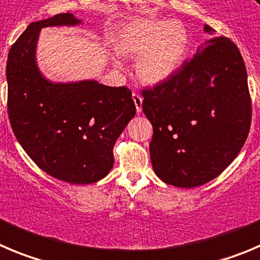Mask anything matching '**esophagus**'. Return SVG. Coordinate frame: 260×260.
I'll list each match as a JSON object with an SVG mask.
<instances>
[{"label":"esophagus","mask_w":260,"mask_h":260,"mask_svg":"<svg viewBox=\"0 0 260 260\" xmlns=\"http://www.w3.org/2000/svg\"><path fill=\"white\" fill-rule=\"evenodd\" d=\"M132 99H133V101H135L136 111H137V113L140 114L142 111V97L140 96V94H138V93H136V92H133V93H132Z\"/></svg>","instance_id":"esophagus-1"}]
</instances>
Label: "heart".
Here are the masks:
<instances>
[{"mask_svg": "<svg viewBox=\"0 0 260 260\" xmlns=\"http://www.w3.org/2000/svg\"><path fill=\"white\" fill-rule=\"evenodd\" d=\"M187 28L178 20L141 19L120 26L114 38L119 55L137 57L136 74L144 83L167 81L179 69L190 51Z\"/></svg>", "mask_w": 260, "mask_h": 260, "instance_id": "b5f03b06", "label": "heart"}]
</instances>
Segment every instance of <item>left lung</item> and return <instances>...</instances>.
<instances>
[{"instance_id": "obj_1", "label": "left lung", "mask_w": 260, "mask_h": 260, "mask_svg": "<svg viewBox=\"0 0 260 260\" xmlns=\"http://www.w3.org/2000/svg\"><path fill=\"white\" fill-rule=\"evenodd\" d=\"M209 36L171 78L142 91V110L152 124L150 157L161 181L201 186L219 176L246 141L251 124L247 74L237 46Z\"/></svg>"}]
</instances>
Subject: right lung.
Returning <instances> with one entry per match:
<instances>
[{
  "instance_id": "obj_1",
  "label": "right lung",
  "mask_w": 260,
  "mask_h": 260,
  "mask_svg": "<svg viewBox=\"0 0 260 260\" xmlns=\"http://www.w3.org/2000/svg\"><path fill=\"white\" fill-rule=\"evenodd\" d=\"M79 23L65 13L29 24L7 57V111L19 144L43 172L88 185L113 168V147L136 106L127 87L96 81L52 83L41 74L36 62L41 29Z\"/></svg>"
}]
</instances>
